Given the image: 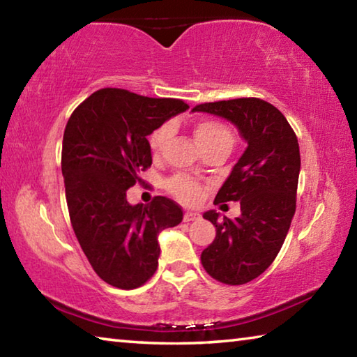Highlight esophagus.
<instances>
[{
	"label": "esophagus",
	"instance_id": "1",
	"mask_svg": "<svg viewBox=\"0 0 357 357\" xmlns=\"http://www.w3.org/2000/svg\"><path fill=\"white\" fill-rule=\"evenodd\" d=\"M198 215L197 213H190V211H187V213L184 214V222H192V220H197L198 219Z\"/></svg>",
	"mask_w": 357,
	"mask_h": 357
}]
</instances>
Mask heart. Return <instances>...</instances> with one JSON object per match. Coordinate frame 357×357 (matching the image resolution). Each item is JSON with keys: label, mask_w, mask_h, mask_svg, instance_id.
Listing matches in <instances>:
<instances>
[{"label": "heart", "mask_w": 357, "mask_h": 357, "mask_svg": "<svg viewBox=\"0 0 357 357\" xmlns=\"http://www.w3.org/2000/svg\"><path fill=\"white\" fill-rule=\"evenodd\" d=\"M172 134H173L172 123H165L162 124L160 128H157L149 137L151 151H153L154 154L160 153L162 148H164V144L168 142V138L172 137ZM193 134H195L197 142L202 148L217 142L233 143L231 132H229V129L225 124L219 123V121H213V119L200 121V123L195 126ZM167 189L172 195L176 197L178 200H181L183 203H195L198 198L202 197V187L184 176L173 178L170 183L167 184Z\"/></svg>", "instance_id": "b5f03b06"}]
</instances>
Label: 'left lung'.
<instances>
[{
  "label": "left lung",
  "instance_id": "obj_1",
  "mask_svg": "<svg viewBox=\"0 0 357 357\" xmlns=\"http://www.w3.org/2000/svg\"><path fill=\"white\" fill-rule=\"evenodd\" d=\"M192 112L229 121L247 143L215 195V203L239 202L241 215L220 219L206 211L203 217L215 227V239L202 253L211 277L243 285L269 268L291 225L301 172L298 138L287 118L261 99L211 102Z\"/></svg>",
  "mask_w": 357,
  "mask_h": 357
}]
</instances>
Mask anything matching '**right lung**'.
I'll list each match as a JSON object with an SVG mask.
<instances>
[{
    "mask_svg": "<svg viewBox=\"0 0 357 357\" xmlns=\"http://www.w3.org/2000/svg\"><path fill=\"white\" fill-rule=\"evenodd\" d=\"M189 105L118 88L93 93L70 114L61 170L75 236L102 280L132 289L153 277L157 236L176 227L183 209L170 198L130 204L128 190L153 164L148 135Z\"/></svg>",
    "mask_w": 357,
    "mask_h": 357,
    "instance_id": "obj_1",
    "label": "right lung"
}]
</instances>
